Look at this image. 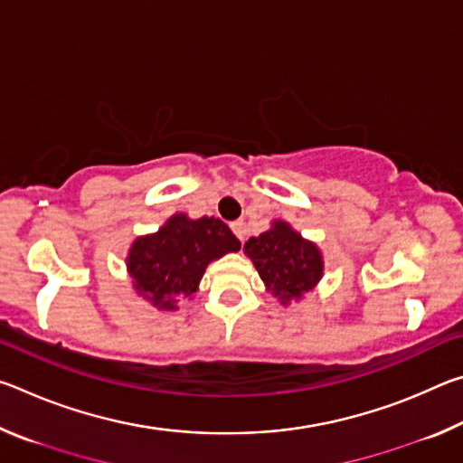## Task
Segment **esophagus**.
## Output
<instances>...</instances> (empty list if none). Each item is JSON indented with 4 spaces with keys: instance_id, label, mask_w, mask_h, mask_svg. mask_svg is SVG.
Instances as JSON below:
<instances>
[{
    "instance_id": "esophagus-1",
    "label": "esophagus",
    "mask_w": 463,
    "mask_h": 463,
    "mask_svg": "<svg viewBox=\"0 0 463 463\" xmlns=\"http://www.w3.org/2000/svg\"><path fill=\"white\" fill-rule=\"evenodd\" d=\"M231 229H232V232H234V237H237L239 241L245 239V222H242V221H234V222H231Z\"/></svg>"
}]
</instances>
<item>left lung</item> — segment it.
<instances>
[{
    "label": "left lung",
    "instance_id": "obj_1",
    "mask_svg": "<svg viewBox=\"0 0 463 463\" xmlns=\"http://www.w3.org/2000/svg\"><path fill=\"white\" fill-rule=\"evenodd\" d=\"M242 250L281 307L300 302L325 276L323 250L286 221H273L260 237H250Z\"/></svg>",
    "mask_w": 463,
    "mask_h": 463
}]
</instances>
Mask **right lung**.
Masks as SVG:
<instances>
[{"label":"right lung","mask_w":463,"mask_h":463,"mask_svg":"<svg viewBox=\"0 0 463 463\" xmlns=\"http://www.w3.org/2000/svg\"><path fill=\"white\" fill-rule=\"evenodd\" d=\"M239 239L221 218L169 216L156 232L140 234L128 249L127 273L138 298L163 312L194 298L203 271L226 253H237Z\"/></svg>","instance_id":"1"}]
</instances>
